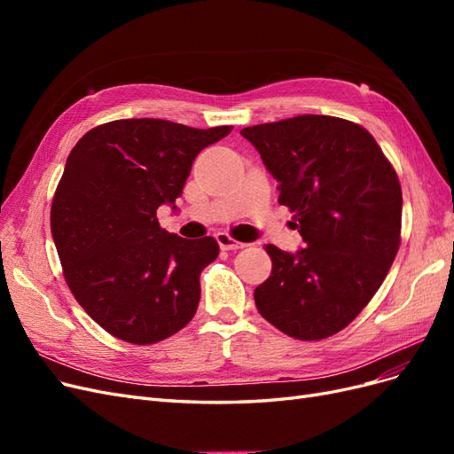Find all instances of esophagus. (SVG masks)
Returning <instances> with one entry per match:
<instances>
[{
	"label": "esophagus",
	"mask_w": 454,
	"mask_h": 454,
	"mask_svg": "<svg viewBox=\"0 0 454 454\" xmlns=\"http://www.w3.org/2000/svg\"><path fill=\"white\" fill-rule=\"evenodd\" d=\"M215 240H217L219 248H222V250H239V248H244V246H246L244 242H239L232 237H229L227 232H217Z\"/></svg>",
	"instance_id": "34e87169"
}]
</instances>
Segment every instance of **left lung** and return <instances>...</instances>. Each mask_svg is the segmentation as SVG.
Here are the masks:
<instances>
[{"mask_svg": "<svg viewBox=\"0 0 454 454\" xmlns=\"http://www.w3.org/2000/svg\"><path fill=\"white\" fill-rule=\"evenodd\" d=\"M295 212L305 248L267 244L270 277L255 287L259 314L286 335L318 340L347 327L388 274L400 248L402 187L364 127L299 115L242 129Z\"/></svg>", "mask_w": 454, "mask_h": 454, "instance_id": "left-lung-1", "label": "left lung"}]
</instances>
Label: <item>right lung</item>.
I'll use <instances>...</instances> for the list:
<instances>
[{"instance_id":"right-lung-1","label":"right lung","mask_w":454,"mask_h":454,"mask_svg":"<svg viewBox=\"0 0 454 454\" xmlns=\"http://www.w3.org/2000/svg\"><path fill=\"white\" fill-rule=\"evenodd\" d=\"M231 129L121 119L89 130L72 149L51 232L74 297L107 333L153 345L195 316L200 272L219 246L212 237L172 235L157 208H176L195 157Z\"/></svg>"}]
</instances>
